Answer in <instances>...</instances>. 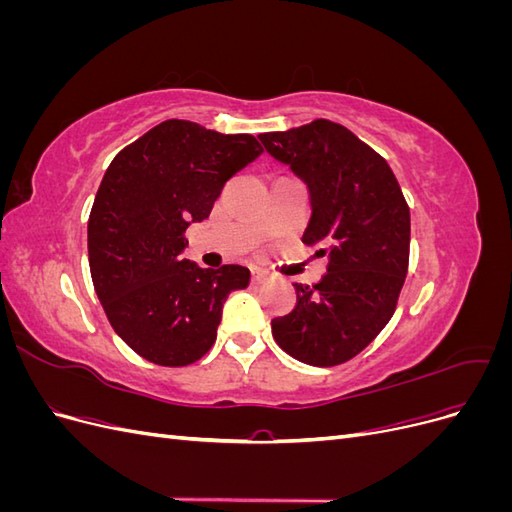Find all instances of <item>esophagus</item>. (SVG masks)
Listing matches in <instances>:
<instances>
[{"instance_id": "esophagus-1", "label": "esophagus", "mask_w": 512, "mask_h": 512, "mask_svg": "<svg viewBox=\"0 0 512 512\" xmlns=\"http://www.w3.org/2000/svg\"><path fill=\"white\" fill-rule=\"evenodd\" d=\"M267 280H269V273L260 271V269H254V271H252V282H254V284H262V282H267Z\"/></svg>"}]
</instances>
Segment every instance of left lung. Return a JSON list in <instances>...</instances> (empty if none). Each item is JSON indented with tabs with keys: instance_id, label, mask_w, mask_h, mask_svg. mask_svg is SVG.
Segmentation results:
<instances>
[{
	"instance_id": "obj_1",
	"label": "left lung",
	"mask_w": 512,
	"mask_h": 512,
	"mask_svg": "<svg viewBox=\"0 0 512 512\" xmlns=\"http://www.w3.org/2000/svg\"><path fill=\"white\" fill-rule=\"evenodd\" d=\"M309 194L303 241L329 258L316 286L294 284L297 305L273 318L277 346L316 367L350 361L391 320L408 273L410 209L391 166L348 128L316 119L260 134Z\"/></svg>"
}]
</instances>
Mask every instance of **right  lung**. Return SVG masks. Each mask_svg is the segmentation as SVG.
Instances as JSON below:
<instances>
[{
	"instance_id": "1",
	"label": "right lung",
	"mask_w": 512,
	"mask_h": 512,
	"mask_svg": "<svg viewBox=\"0 0 512 512\" xmlns=\"http://www.w3.org/2000/svg\"><path fill=\"white\" fill-rule=\"evenodd\" d=\"M260 153L252 134L168 119L106 168L87 224L91 280L111 327L143 359L198 361L218 337L228 294L250 284L241 265L203 269L183 258V235Z\"/></svg>"
}]
</instances>
